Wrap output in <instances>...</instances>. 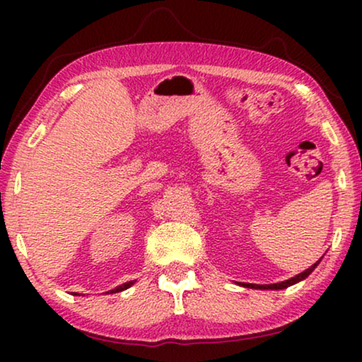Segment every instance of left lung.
Listing matches in <instances>:
<instances>
[{
    "instance_id": "8db88e82",
    "label": "left lung",
    "mask_w": 362,
    "mask_h": 362,
    "mask_svg": "<svg viewBox=\"0 0 362 362\" xmlns=\"http://www.w3.org/2000/svg\"><path fill=\"white\" fill-rule=\"evenodd\" d=\"M321 262V259L316 262V264H313L310 267V269H306L305 272H301V274L291 276V279L285 280V281H279V284H270V285H254V284H237L240 286H245V288H255V290H284V288H288V286L298 284V281L305 280L306 276H308L311 272H313L316 267H318V264Z\"/></svg>"
}]
</instances>
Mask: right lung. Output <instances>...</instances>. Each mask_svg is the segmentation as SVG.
I'll list each match as a JSON object with an SVG mask.
<instances>
[{
  "mask_svg": "<svg viewBox=\"0 0 362 362\" xmlns=\"http://www.w3.org/2000/svg\"><path fill=\"white\" fill-rule=\"evenodd\" d=\"M136 280H132V281H127V284H123V285H120V286H117V288H113V290H110V291H107V293H118V291H123V290H127V288H130V286L135 284ZM72 295H78V293H72Z\"/></svg>",
  "mask_w": 362,
  "mask_h": 362,
  "instance_id": "right-lung-1",
  "label": "right lung"
}]
</instances>
